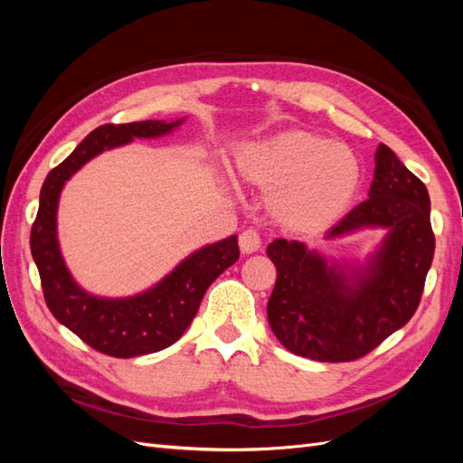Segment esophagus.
<instances>
[{
    "mask_svg": "<svg viewBox=\"0 0 463 463\" xmlns=\"http://www.w3.org/2000/svg\"><path fill=\"white\" fill-rule=\"evenodd\" d=\"M240 249L243 253H255V250L260 249V235L257 230L249 228L240 233Z\"/></svg>",
    "mask_w": 463,
    "mask_h": 463,
    "instance_id": "1",
    "label": "esophagus"
}]
</instances>
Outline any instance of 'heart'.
I'll use <instances>...</instances> for the list:
<instances>
[{
  "label": "heart",
  "instance_id": "1",
  "mask_svg": "<svg viewBox=\"0 0 463 463\" xmlns=\"http://www.w3.org/2000/svg\"><path fill=\"white\" fill-rule=\"evenodd\" d=\"M243 179L278 189L276 214L293 228L328 226L354 201L361 165L355 152L309 131H286L243 150Z\"/></svg>",
  "mask_w": 463,
  "mask_h": 463
}]
</instances>
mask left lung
I'll return each instance as SVG.
<instances>
[{"mask_svg": "<svg viewBox=\"0 0 463 463\" xmlns=\"http://www.w3.org/2000/svg\"><path fill=\"white\" fill-rule=\"evenodd\" d=\"M374 164L369 199L328 233L390 230L363 272L349 278L342 266H328L299 241L276 240L266 249L278 272L266 305L269 325L291 354L325 363L365 357L402 328L421 301L434 255L427 187L383 143Z\"/></svg>", "mask_w": 463, "mask_h": 463, "instance_id": "left-lung-1", "label": "left lung"}]
</instances>
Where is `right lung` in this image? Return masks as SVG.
<instances>
[{
	"label": "right lung",
	"mask_w": 463,
	"mask_h": 463,
	"mask_svg": "<svg viewBox=\"0 0 463 463\" xmlns=\"http://www.w3.org/2000/svg\"><path fill=\"white\" fill-rule=\"evenodd\" d=\"M184 121L106 123L96 128L46 175L31 230V253L52 315L92 349L111 357H138L175 344L199 311L208 286L240 259L237 237L206 245L181 262L160 284L128 299L89 296L65 269L55 235V213L65 181L96 154L135 137H160Z\"/></svg>",
	"instance_id": "add662e5"
}]
</instances>
